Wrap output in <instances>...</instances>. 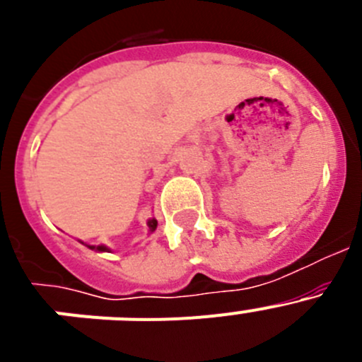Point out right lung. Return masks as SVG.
I'll return each instance as SVG.
<instances>
[{
  "mask_svg": "<svg viewBox=\"0 0 362 362\" xmlns=\"http://www.w3.org/2000/svg\"><path fill=\"white\" fill-rule=\"evenodd\" d=\"M156 226H158V221H156V219H150V221H148L150 232H153V230H156ZM90 248H94V246H90ZM98 250H99V252H105V250H107V248H105V246H98Z\"/></svg>",
  "mask_w": 362,
  "mask_h": 362,
  "instance_id": "right-lung-1",
  "label": "right lung"
}]
</instances>
